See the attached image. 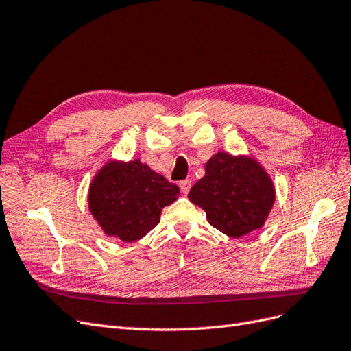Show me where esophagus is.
<instances>
[{
  "label": "esophagus",
  "instance_id": "34e87169",
  "mask_svg": "<svg viewBox=\"0 0 351 351\" xmlns=\"http://www.w3.org/2000/svg\"><path fill=\"white\" fill-rule=\"evenodd\" d=\"M178 186H180V190H182L184 195H187L190 187H192V180H183V182H180Z\"/></svg>",
  "mask_w": 351,
  "mask_h": 351
}]
</instances>
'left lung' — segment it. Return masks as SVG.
Wrapping results in <instances>:
<instances>
[{
  "label": "left lung",
  "mask_w": 351,
  "mask_h": 351,
  "mask_svg": "<svg viewBox=\"0 0 351 351\" xmlns=\"http://www.w3.org/2000/svg\"><path fill=\"white\" fill-rule=\"evenodd\" d=\"M187 197L206 212L212 227L239 239L263 227L275 202V189L254 158L218 152L206 162L205 177Z\"/></svg>",
  "instance_id": "obj_1"
}]
</instances>
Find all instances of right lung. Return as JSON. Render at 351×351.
Returning <instances> with one entry per match:
<instances>
[{"instance_id": "add662e5", "label": "right lung", "mask_w": 351, "mask_h": 351, "mask_svg": "<svg viewBox=\"0 0 351 351\" xmlns=\"http://www.w3.org/2000/svg\"><path fill=\"white\" fill-rule=\"evenodd\" d=\"M178 195L177 184L136 159L105 164L92 180L88 202L105 234L130 243L155 228L162 208Z\"/></svg>"}]
</instances>
